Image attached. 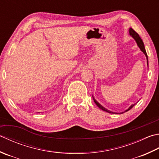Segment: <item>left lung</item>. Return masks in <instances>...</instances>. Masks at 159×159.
I'll return each mask as SVG.
<instances>
[{
  "label": "left lung",
  "mask_w": 159,
  "mask_h": 159,
  "mask_svg": "<svg viewBox=\"0 0 159 159\" xmlns=\"http://www.w3.org/2000/svg\"><path fill=\"white\" fill-rule=\"evenodd\" d=\"M129 34L130 35H131L134 39V40H136V43H137V45H138V46L139 47V48L141 49V50L145 54V55L146 56V58H147V61H148V55H147V53H146V51H145V46H144V44H143V40H142V39H141V37L139 36V34L136 33L134 30L132 28H129ZM94 102H95V103L96 104V105H97V106L101 109V110H103V111H107V112H108V113H111V114H114V112H112V111H109V110H107V109H105V107H103L102 106V105H101V104H99L98 102L96 101L95 99L94 98ZM134 106V105H131V106H130L128 109H127V110H125V111H129V110H131V109ZM122 113H124V112H122Z\"/></svg>",
  "instance_id": "8db88e82"
}]
</instances>
